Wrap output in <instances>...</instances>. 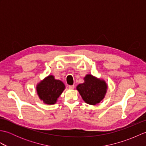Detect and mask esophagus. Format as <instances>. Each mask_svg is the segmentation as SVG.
<instances>
[{"instance_id":"obj_1","label":"esophagus","mask_w":146,"mask_h":146,"mask_svg":"<svg viewBox=\"0 0 146 146\" xmlns=\"http://www.w3.org/2000/svg\"><path fill=\"white\" fill-rule=\"evenodd\" d=\"M68 87H69V88L70 89H74V88H75V85H69V86H68Z\"/></svg>"}]
</instances>
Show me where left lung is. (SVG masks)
Returning a JSON list of instances; mask_svg holds the SVG:
<instances>
[{
	"mask_svg": "<svg viewBox=\"0 0 146 146\" xmlns=\"http://www.w3.org/2000/svg\"><path fill=\"white\" fill-rule=\"evenodd\" d=\"M108 86L103 79L88 74L84 77V83L76 86L83 100L89 105L98 104L105 98Z\"/></svg>",
	"mask_w": 146,
	"mask_h": 146,
	"instance_id": "1",
	"label": "left lung"
}]
</instances>
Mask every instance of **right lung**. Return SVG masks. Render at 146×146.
I'll return each instance as SVG.
<instances>
[{"label": "right lung", "instance_id": "add662e5", "mask_svg": "<svg viewBox=\"0 0 146 146\" xmlns=\"http://www.w3.org/2000/svg\"><path fill=\"white\" fill-rule=\"evenodd\" d=\"M64 89V83L60 80H56L53 75L46 76L36 86L37 94L40 100L47 105L56 103Z\"/></svg>", "mask_w": 146, "mask_h": 146}]
</instances>
